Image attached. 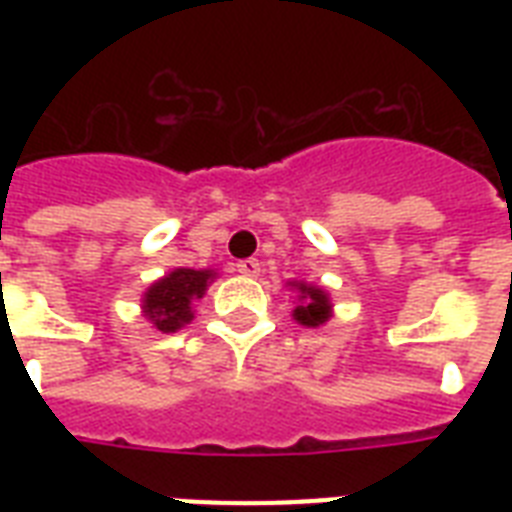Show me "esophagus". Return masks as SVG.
Listing matches in <instances>:
<instances>
[{
  "label": "esophagus",
  "instance_id": "esophagus-1",
  "mask_svg": "<svg viewBox=\"0 0 512 512\" xmlns=\"http://www.w3.org/2000/svg\"><path fill=\"white\" fill-rule=\"evenodd\" d=\"M236 271H239L241 276L255 279V276H260V263H257L255 257H247V260H239V263H236Z\"/></svg>",
  "mask_w": 512,
  "mask_h": 512
}]
</instances>
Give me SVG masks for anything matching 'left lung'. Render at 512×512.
<instances>
[{
	"label": "left lung",
	"instance_id": "obj_1",
	"mask_svg": "<svg viewBox=\"0 0 512 512\" xmlns=\"http://www.w3.org/2000/svg\"><path fill=\"white\" fill-rule=\"evenodd\" d=\"M287 287L297 292V305L292 311V319L300 327L316 329L324 327L332 319V300H329L327 289L308 284V281H287Z\"/></svg>",
	"mask_w": 512,
	"mask_h": 512
}]
</instances>
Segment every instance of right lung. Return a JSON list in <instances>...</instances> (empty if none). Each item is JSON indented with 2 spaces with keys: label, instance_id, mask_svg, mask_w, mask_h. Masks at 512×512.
<instances>
[{
  "label": "right lung",
  "instance_id": "1",
  "mask_svg": "<svg viewBox=\"0 0 512 512\" xmlns=\"http://www.w3.org/2000/svg\"><path fill=\"white\" fill-rule=\"evenodd\" d=\"M217 279L212 268H172L156 279L140 297V313L156 332L170 335L193 321V303L204 297L207 287Z\"/></svg>",
  "mask_w": 512,
  "mask_h": 512
}]
</instances>
